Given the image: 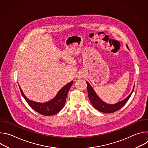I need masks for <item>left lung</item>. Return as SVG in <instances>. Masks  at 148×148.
<instances>
[{
    "label": "left lung",
    "instance_id": "obj_1",
    "mask_svg": "<svg viewBox=\"0 0 148 148\" xmlns=\"http://www.w3.org/2000/svg\"><path fill=\"white\" fill-rule=\"evenodd\" d=\"M126 47H127V48L129 49L127 45H126ZM86 82L87 84V91H88V98L90 100V102H91V104L92 105V106L99 111L101 112H104V113H113L115 111H117L120 108H121L123 105L127 102V101L130 99V97L131 96L134 91V87H135V85H134L132 91L129 95V96L126 97L125 99L115 104H109L101 100L99 98V97L97 95V94L95 93L92 87L90 86V83L87 81H86Z\"/></svg>",
    "mask_w": 148,
    "mask_h": 148
}]
</instances>
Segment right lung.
<instances>
[{
  "mask_svg": "<svg viewBox=\"0 0 148 148\" xmlns=\"http://www.w3.org/2000/svg\"><path fill=\"white\" fill-rule=\"evenodd\" d=\"M73 84V81L67 84L58 92L54 98L45 103H39L30 100L25 95L20 86L19 88L22 96L32 109L41 115L51 116L58 113L64 107L67 94Z\"/></svg>",
  "mask_w": 148,
  "mask_h": 148,
  "instance_id": "right-lung-1",
  "label": "right lung"
}]
</instances>
